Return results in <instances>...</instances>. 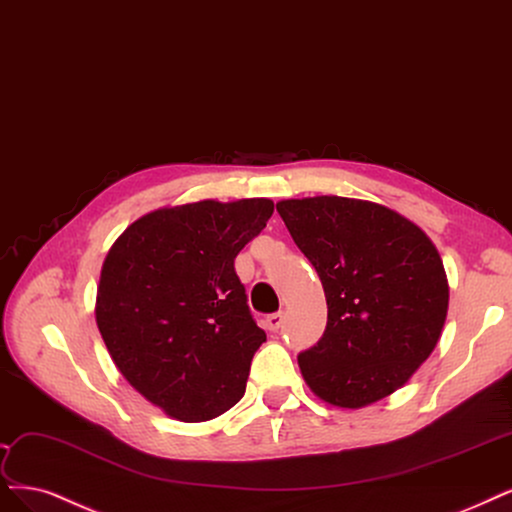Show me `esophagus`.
<instances>
[{"label":"esophagus","mask_w":512,"mask_h":512,"mask_svg":"<svg viewBox=\"0 0 512 512\" xmlns=\"http://www.w3.org/2000/svg\"><path fill=\"white\" fill-rule=\"evenodd\" d=\"M264 324H267V328H269V330L277 332L281 326H284V313L277 311V313L267 315V320H264Z\"/></svg>","instance_id":"1"}]
</instances>
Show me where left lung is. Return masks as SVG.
I'll list each match as a JSON object with an SVG mask.
<instances>
[{
  "label": "left lung",
  "mask_w": 512,
  "mask_h": 512,
  "mask_svg": "<svg viewBox=\"0 0 512 512\" xmlns=\"http://www.w3.org/2000/svg\"><path fill=\"white\" fill-rule=\"evenodd\" d=\"M324 286L322 339L298 354L307 385L334 407L360 409L396 392L443 330V260L419 226L383 205L313 197L277 203Z\"/></svg>",
  "instance_id": "1"
}]
</instances>
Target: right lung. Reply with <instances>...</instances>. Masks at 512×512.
Here are the masks:
<instances>
[{"instance_id":"obj_1","label":"right lung","mask_w":512,"mask_h":512,"mask_svg":"<svg viewBox=\"0 0 512 512\" xmlns=\"http://www.w3.org/2000/svg\"><path fill=\"white\" fill-rule=\"evenodd\" d=\"M273 214L269 199L156 209L103 262L97 326L135 390L180 421H207L241 400L267 334L235 258Z\"/></svg>"}]
</instances>
